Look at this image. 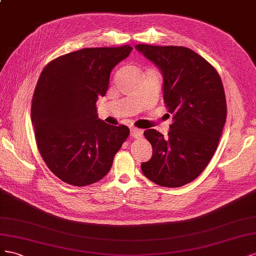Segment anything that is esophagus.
Instances as JSON below:
<instances>
[{"mask_svg":"<svg viewBox=\"0 0 256 256\" xmlns=\"http://www.w3.org/2000/svg\"><path fill=\"white\" fill-rule=\"evenodd\" d=\"M130 136L134 138H140L142 136V130L136 128H130Z\"/></svg>","mask_w":256,"mask_h":256,"instance_id":"34e87169","label":"esophagus"}]
</instances>
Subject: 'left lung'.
Instances as JSON below:
<instances>
[{
  "label": "left lung",
  "mask_w": 256,
  "mask_h": 256,
  "mask_svg": "<svg viewBox=\"0 0 256 256\" xmlns=\"http://www.w3.org/2000/svg\"><path fill=\"white\" fill-rule=\"evenodd\" d=\"M135 48L162 72L163 98L174 119L166 137L144 130L153 153L142 170L160 186H182L200 176L218 148L228 112L223 84L192 49L146 44Z\"/></svg>",
  "instance_id": "1"
}]
</instances>
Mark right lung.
Returning a JSON list of instances; mask_svg holds the SVG:
<instances>
[{
	"instance_id": "right-lung-1",
	"label": "right lung",
	"mask_w": 256,
	"mask_h": 256,
	"mask_svg": "<svg viewBox=\"0 0 256 256\" xmlns=\"http://www.w3.org/2000/svg\"><path fill=\"white\" fill-rule=\"evenodd\" d=\"M132 49L84 48L56 58L40 72L31 106L35 140L48 168L65 184L84 186L104 178L130 135L128 126L98 119L96 100Z\"/></svg>"
}]
</instances>
